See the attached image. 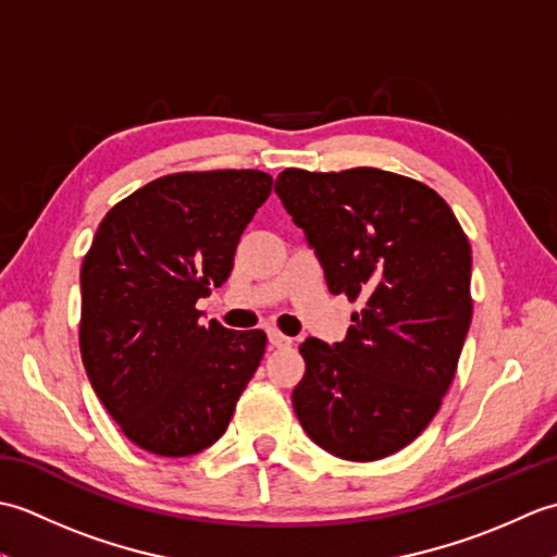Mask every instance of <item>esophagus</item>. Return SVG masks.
Wrapping results in <instances>:
<instances>
[{
	"label": "esophagus",
	"instance_id": "34e87169",
	"mask_svg": "<svg viewBox=\"0 0 557 557\" xmlns=\"http://www.w3.org/2000/svg\"><path fill=\"white\" fill-rule=\"evenodd\" d=\"M268 342L272 347H289L292 345V337L282 335L277 327H268Z\"/></svg>",
	"mask_w": 557,
	"mask_h": 557
}]
</instances>
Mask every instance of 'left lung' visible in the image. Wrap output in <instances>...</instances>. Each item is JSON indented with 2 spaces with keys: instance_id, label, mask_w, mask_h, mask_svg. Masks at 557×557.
I'll return each instance as SVG.
<instances>
[{
  "instance_id": "left-lung-1",
  "label": "left lung",
  "mask_w": 557,
  "mask_h": 557,
  "mask_svg": "<svg viewBox=\"0 0 557 557\" xmlns=\"http://www.w3.org/2000/svg\"><path fill=\"white\" fill-rule=\"evenodd\" d=\"M275 194L327 289L361 304L345 339L299 347L297 419L335 457L395 455L431 423L457 371L471 323L467 234L433 188L375 168H292Z\"/></svg>"
}]
</instances>
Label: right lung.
Returning a JSON list of instances; mask_svg holds the SVG:
<instances>
[{"label": "right lung", "instance_id": "1", "mask_svg": "<svg viewBox=\"0 0 557 557\" xmlns=\"http://www.w3.org/2000/svg\"><path fill=\"white\" fill-rule=\"evenodd\" d=\"M258 170L182 172L138 188L96 232L81 268V359L138 447L188 457L220 441L265 351L263 330L200 323L265 203Z\"/></svg>", "mask_w": 557, "mask_h": 557}]
</instances>
